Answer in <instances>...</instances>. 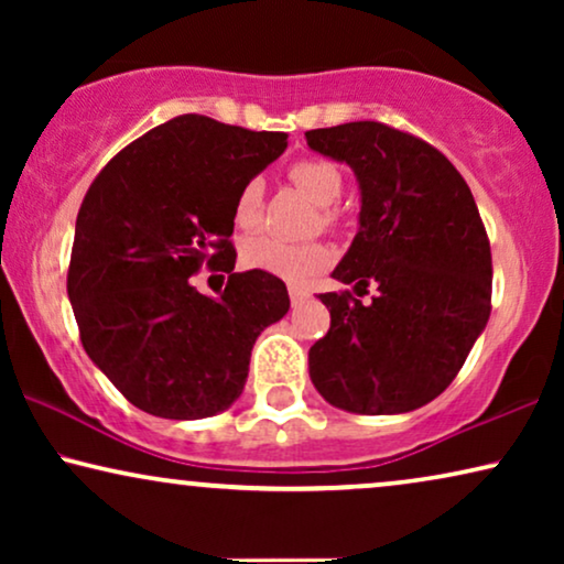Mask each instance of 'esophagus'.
Here are the masks:
<instances>
[{"mask_svg": "<svg viewBox=\"0 0 564 564\" xmlns=\"http://www.w3.org/2000/svg\"><path fill=\"white\" fill-rule=\"evenodd\" d=\"M305 300H307V290H303V288H290V303H292V305L305 303Z\"/></svg>", "mask_w": 564, "mask_h": 564, "instance_id": "esophagus-1", "label": "esophagus"}]
</instances>
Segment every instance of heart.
<instances>
[{
	"label": "heart",
	"mask_w": 564,
	"mask_h": 564,
	"mask_svg": "<svg viewBox=\"0 0 564 564\" xmlns=\"http://www.w3.org/2000/svg\"><path fill=\"white\" fill-rule=\"evenodd\" d=\"M292 184H297L307 197L321 205L323 226H336L338 210L330 203H336L344 189V174L334 161L328 159H297L288 169ZM264 213V189L259 180H249L238 189L234 203V223L241 230H251L261 223ZM328 243L323 241H303L290 243L274 236H253L241 246V264L253 272H267L272 276H282L290 282H305L323 272L330 264Z\"/></svg>",
	"instance_id": "heart-1"
}]
</instances>
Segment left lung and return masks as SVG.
Listing matches in <instances>:
<instances>
[{"instance_id":"obj_1","label":"left lung","mask_w":564,"mask_h":564,"mask_svg":"<svg viewBox=\"0 0 564 564\" xmlns=\"http://www.w3.org/2000/svg\"><path fill=\"white\" fill-rule=\"evenodd\" d=\"M346 161L361 189L359 234L326 292L328 334L311 346V380L351 413H408L449 388L490 318V241L475 197L449 159L377 120L305 133Z\"/></svg>"}]
</instances>
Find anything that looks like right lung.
<instances>
[{
    "label": "right lung",
    "mask_w": 564,
    "mask_h": 564,
    "mask_svg": "<svg viewBox=\"0 0 564 564\" xmlns=\"http://www.w3.org/2000/svg\"><path fill=\"white\" fill-rule=\"evenodd\" d=\"M288 135L180 115L107 161L76 215L66 290L89 359L141 411L195 421L241 395L253 341L290 311L267 272H234L238 189ZM229 274L207 299L191 276Z\"/></svg>",
    "instance_id": "obj_1"
}]
</instances>
